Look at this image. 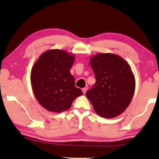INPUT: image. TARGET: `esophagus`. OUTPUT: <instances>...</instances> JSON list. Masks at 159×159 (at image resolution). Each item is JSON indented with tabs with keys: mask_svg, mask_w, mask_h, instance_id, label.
<instances>
[{
	"mask_svg": "<svg viewBox=\"0 0 159 159\" xmlns=\"http://www.w3.org/2000/svg\"><path fill=\"white\" fill-rule=\"evenodd\" d=\"M82 91H83V93L85 94L86 93L87 91V87H84V88L82 89Z\"/></svg>",
	"mask_w": 159,
	"mask_h": 159,
	"instance_id": "esophagus-1",
	"label": "esophagus"
}]
</instances>
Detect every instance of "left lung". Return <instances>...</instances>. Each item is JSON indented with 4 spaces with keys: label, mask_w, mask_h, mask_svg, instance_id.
<instances>
[{
    "label": "left lung",
    "mask_w": 159,
    "mask_h": 159,
    "mask_svg": "<svg viewBox=\"0 0 159 159\" xmlns=\"http://www.w3.org/2000/svg\"><path fill=\"white\" fill-rule=\"evenodd\" d=\"M96 82L86 96L96 113L104 118L120 116L127 109L135 89V79L122 57L98 53L89 61Z\"/></svg>",
    "instance_id": "left-lung-1"
}]
</instances>
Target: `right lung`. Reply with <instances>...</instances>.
I'll return each mask as SVG.
<instances>
[{
  "label": "right lung",
  "instance_id": "obj_1",
  "mask_svg": "<svg viewBox=\"0 0 159 159\" xmlns=\"http://www.w3.org/2000/svg\"><path fill=\"white\" fill-rule=\"evenodd\" d=\"M75 57L63 50H48L42 54L31 72L35 98L49 111L61 113L69 109L82 91L75 87L70 70Z\"/></svg>",
  "mask_w": 159,
  "mask_h": 159
}]
</instances>
